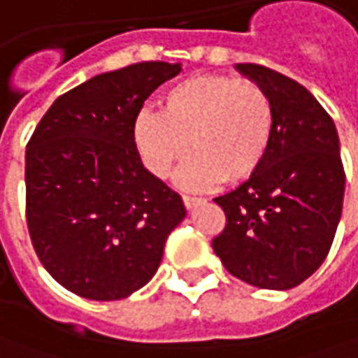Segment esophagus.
<instances>
[{
	"instance_id": "esophagus-1",
	"label": "esophagus",
	"mask_w": 358,
	"mask_h": 358,
	"mask_svg": "<svg viewBox=\"0 0 358 358\" xmlns=\"http://www.w3.org/2000/svg\"><path fill=\"white\" fill-rule=\"evenodd\" d=\"M183 204L189 208V210H193L194 206H199V204H203V199H194V196H183Z\"/></svg>"
}]
</instances>
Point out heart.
I'll list each match as a JSON object with an SVG mask.
<instances>
[{
  "mask_svg": "<svg viewBox=\"0 0 358 358\" xmlns=\"http://www.w3.org/2000/svg\"><path fill=\"white\" fill-rule=\"evenodd\" d=\"M275 130L268 93L253 81L201 73L175 83L159 99V113L142 110L132 124L138 157L155 179H167L185 155L177 185L208 191L240 183L259 171Z\"/></svg>",
  "mask_w": 358,
  "mask_h": 358,
  "instance_id": "1",
  "label": "heart"
}]
</instances>
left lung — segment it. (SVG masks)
Instances as JSON below:
<instances>
[{
    "mask_svg": "<svg viewBox=\"0 0 358 358\" xmlns=\"http://www.w3.org/2000/svg\"><path fill=\"white\" fill-rule=\"evenodd\" d=\"M236 70L267 91L275 130L255 175L214 203L226 228L212 240L234 277L288 290L324 263L341 220L345 171L331 117L298 81L257 64Z\"/></svg>",
    "mask_w": 358,
    "mask_h": 358,
    "instance_id": "left-lung-1",
    "label": "left lung"
}]
</instances>
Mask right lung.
I'll return each instance as SVG.
<instances>
[{
  "label": "right lung",
  "instance_id": "add662e5",
  "mask_svg": "<svg viewBox=\"0 0 358 358\" xmlns=\"http://www.w3.org/2000/svg\"><path fill=\"white\" fill-rule=\"evenodd\" d=\"M181 64L142 62L60 95L24 154L27 226L44 268L90 300H120L148 285L181 196L142 165L132 124L144 101Z\"/></svg>",
  "mask_w": 358,
  "mask_h": 358
}]
</instances>
